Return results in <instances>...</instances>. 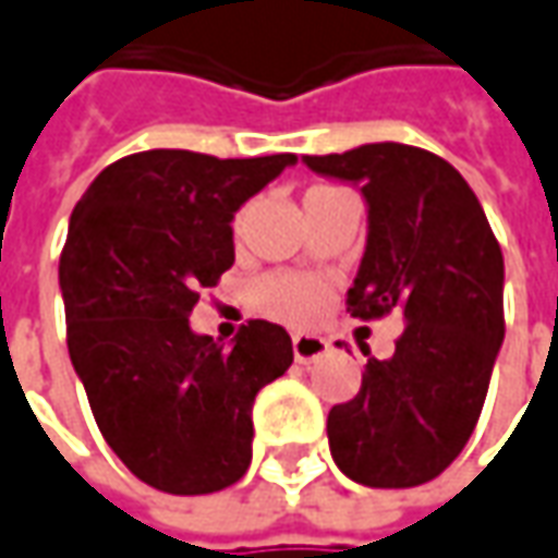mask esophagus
Returning <instances> with one entry per match:
<instances>
[{
    "instance_id": "34e87169",
    "label": "esophagus",
    "mask_w": 558,
    "mask_h": 558,
    "mask_svg": "<svg viewBox=\"0 0 558 558\" xmlns=\"http://www.w3.org/2000/svg\"><path fill=\"white\" fill-rule=\"evenodd\" d=\"M329 351L327 339L320 336H311V332H295L293 336V357L295 363H314Z\"/></svg>"
}]
</instances>
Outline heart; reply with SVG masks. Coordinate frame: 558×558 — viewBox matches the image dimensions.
Returning <instances> with one entry per match:
<instances>
[{
  "label": "heart",
  "instance_id": "1",
  "mask_svg": "<svg viewBox=\"0 0 558 558\" xmlns=\"http://www.w3.org/2000/svg\"><path fill=\"white\" fill-rule=\"evenodd\" d=\"M327 185H314L311 192H324ZM241 226V216L234 229ZM329 302V280L320 275H302V271H275L253 283V305L283 324H311L317 320Z\"/></svg>",
  "mask_w": 558,
  "mask_h": 558
}]
</instances>
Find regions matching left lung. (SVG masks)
Instances as JSON below:
<instances>
[{
  "mask_svg": "<svg viewBox=\"0 0 558 558\" xmlns=\"http://www.w3.org/2000/svg\"><path fill=\"white\" fill-rule=\"evenodd\" d=\"M363 185L369 238L348 314H403L393 357L366 360L357 397L329 409V452L369 488L437 480L468 446L504 342V256L464 177L434 151L369 143L305 155ZM369 354V348H360Z\"/></svg>",
  "mask_w": 558,
  "mask_h": 558,
  "instance_id": "8db88e82",
  "label": "left lung"
}]
</instances>
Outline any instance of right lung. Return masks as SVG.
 <instances>
[{
    "label": "right lung",
    "instance_id": "obj_1",
    "mask_svg": "<svg viewBox=\"0 0 558 558\" xmlns=\"http://www.w3.org/2000/svg\"><path fill=\"white\" fill-rule=\"evenodd\" d=\"M293 151L124 155L75 204L60 253L66 344L109 449L146 486L210 495L253 454V400L293 363L287 329L247 320L234 344L189 329L201 290L234 263V210Z\"/></svg>",
    "mask_w": 558,
    "mask_h": 558
}]
</instances>
